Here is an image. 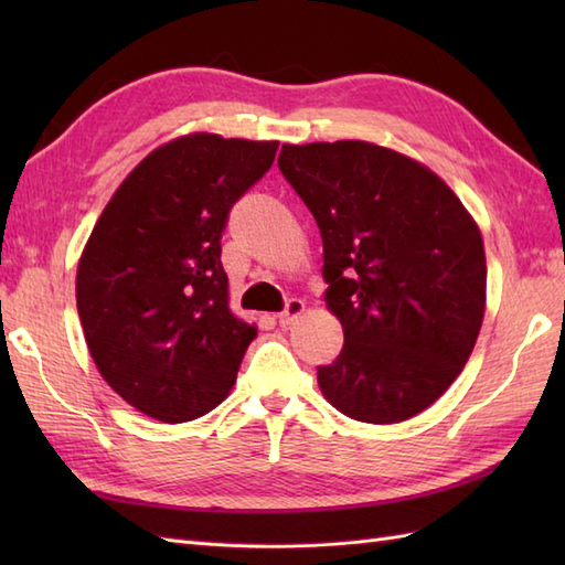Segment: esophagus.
<instances>
[{"instance_id":"34e87169","label":"esophagus","mask_w":565,"mask_h":565,"mask_svg":"<svg viewBox=\"0 0 565 565\" xmlns=\"http://www.w3.org/2000/svg\"><path fill=\"white\" fill-rule=\"evenodd\" d=\"M303 308L306 306H303L301 298H289V301H286V306H284V310L276 318H279L281 326H291L294 318H298V316L303 313Z\"/></svg>"}]
</instances>
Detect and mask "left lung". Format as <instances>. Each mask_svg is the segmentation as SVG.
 Wrapping results in <instances>:
<instances>
[{
    "instance_id": "8db88e82",
    "label": "left lung",
    "mask_w": 565,
    "mask_h": 565,
    "mask_svg": "<svg viewBox=\"0 0 565 565\" xmlns=\"http://www.w3.org/2000/svg\"><path fill=\"white\" fill-rule=\"evenodd\" d=\"M279 170L320 227L326 303L344 330L318 366L322 395L359 423L423 413L481 330V231L435 172L374 142L284 146Z\"/></svg>"
}]
</instances>
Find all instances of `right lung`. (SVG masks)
Instances as JSON below:
<instances>
[{"instance_id":"right-lung-1","label":"right lung","mask_w":565,"mask_h":565,"mask_svg":"<svg viewBox=\"0 0 565 565\" xmlns=\"http://www.w3.org/2000/svg\"><path fill=\"white\" fill-rule=\"evenodd\" d=\"M279 142L196 134L150 152L106 203L77 269L84 340L106 383L160 423L206 415L257 328L227 308V215Z\"/></svg>"}]
</instances>
